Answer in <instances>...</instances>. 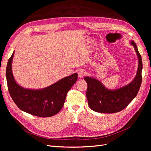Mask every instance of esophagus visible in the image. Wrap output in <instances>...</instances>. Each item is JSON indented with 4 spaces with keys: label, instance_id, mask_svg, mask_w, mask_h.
Instances as JSON below:
<instances>
[{
    "label": "esophagus",
    "instance_id": "1",
    "mask_svg": "<svg viewBox=\"0 0 151 151\" xmlns=\"http://www.w3.org/2000/svg\"><path fill=\"white\" fill-rule=\"evenodd\" d=\"M78 77L80 78H82L85 75H86V71H84V70H79L78 71Z\"/></svg>",
    "mask_w": 151,
    "mask_h": 151
}]
</instances>
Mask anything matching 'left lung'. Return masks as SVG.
Here are the masks:
<instances>
[{
    "label": "left lung",
    "mask_w": 151,
    "mask_h": 151,
    "mask_svg": "<svg viewBox=\"0 0 151 151\" xmlns=\"http://www.w3.org/2000/svg\"><path fill=\"white\" fill-rule=\"evenodd\" d=\"M133 46L138 58V67L135 77L129 84L121 88L109 90L97 79L86 76L88 84L86 97L91 109L101 113H114L121 111L128 106L137 96L142 81V63L141 55L134 41L130 42Z\"/></svg>",
    "instance_id": "obj_1"
}]
</instances>
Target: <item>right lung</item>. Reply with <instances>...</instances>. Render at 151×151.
Here are the masks:
<instances>
[{
	"instance_id": "1",
	"label": "right lung",
	"mask_w": 151,
	"mask_h": 151,
	"mask_svg": "<svg viewBox=\"0 0 151 151\" xmlns=\"http://www.w3.org/2000/svg\"><path fill=\"white\" fill-rule=\"evenodd\" d=\"M14 53L7 63L6 78L8 89L15 104L23 111L38 117H47L58 113L64 104L67 92L78 80V74L63 78L44 89L24 88L16 82L12 73Z\"/></svg>"
}]
</instances>
